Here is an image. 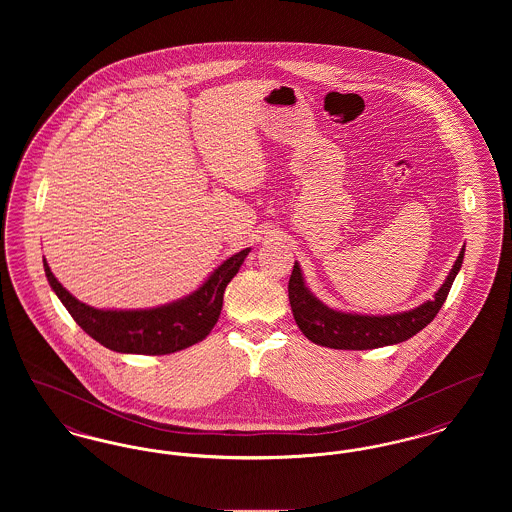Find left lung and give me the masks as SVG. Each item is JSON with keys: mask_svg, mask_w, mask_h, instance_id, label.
I'll return each mask as SVG.
<instances>
[{"mask_svg": "<svg viewBox=\"0 0 512 512\" xmlns=\"http://www.w3.org/2000/svg\"><path fill=\"white\" fill-rule=\"evenodd\" d=\"M464 245L434 299L395 315H359L330 309L305 284L299 263L293 265L288 292L293 318L307 340L330 349H376L413 338L438 315L455 276L463 267Z\"/></svg>", "mask_w": 512, "mask_h": 512, "instance_id": "8db88e82", "label": "left lung"}]
</instances>
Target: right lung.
<instances>
[{
	"mask_svg": "<svg viewBox=\"0 0 512 512\" xmlns=\"http://www.w3.org/2000/svg\"><path fill=\"white\" fill-rule=\"evenodd\" d=\"M251 247L228 257L195 292L153 309H96L78 301L53 276L48 261L44 270L49 286L71 313L76 324L103 347L117 353L169 355L205 340L222 311V295L238 274Z\"/></svg>",
	"mask_w": 512,
	"mask_h": 512,
	"instance_id": "right-lung-1",
	"label": "right lung"
}]
</instances>
